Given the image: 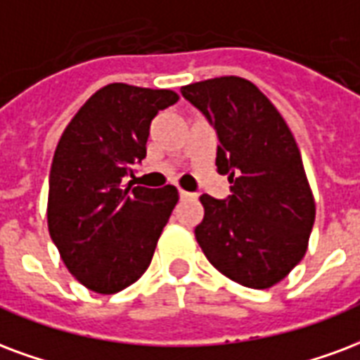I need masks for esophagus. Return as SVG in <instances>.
Instances as JSON below:
<instances>
[{
    "label": "esophagus",
    "instance_id": "1",
    "mask_svg": "<svg viewBox=\"0 0 360 360\" xmlns=\"http://www.w3.org/2000/svg\"><path fill=\"white\" fill-rule=\"evenodd\" d=\"M179 196L183 200H187V198H193L194 194L193 193H187V191H179Z\"/></svg>",
    "mask_w": 360,
    "mask_h": 360
}]
</instances>
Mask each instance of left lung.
I'll return each instance as SVG.
<instances>
[{"label": "left lung", "mask_w": 360, "mask_h": 360, "mask_svg": "<svg viewBox=\"0 0 360 360\" xmlns=\"http://www.w3.org/2000/svg\"><path fill=\"white\" fill-rule=\"evenodd\" d=\"M217 133L215 166L229 175L225 200L202 194L194 229L219 273L248 288H271L302 262L315 200L286 122L252 82L236 76L181 87Z\"/></svg>", "instance_id": "1"}]
</instances>
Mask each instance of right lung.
Returning a JSON list of instances; mask_svg holds the SVG:
<instances>
[{
	"label": "right lung",
	"instance_id": "add662e5",
	"mask_svg": "<svg viewBox=\"0 0 360 360\" xmlns=\"http://www.w3.org/2000/svg\"><path fill=\"white\" fill-rule=\"evenodd\" d=\"M177 101L169 89L105 85L58 141L49 173V234L66 269L97 294L139 281L179 200L172 185H124L146 156L153 118Z\"/></svg>",
	"mask_w": 360,
	"mask_h": 360
}]
</instances>
